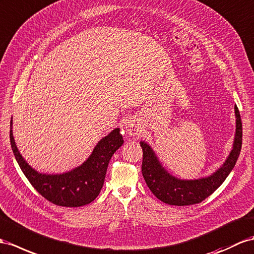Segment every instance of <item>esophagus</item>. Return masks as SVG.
<instances>
[{
  "mask_svg": "<svg viewBox=\"0 0 254 254\" xmlns=\"http://www.w3.org/2000/svg\"><path fill=\"white\" fill-rule=\"evenodd\" d=\"M125 127H126L127 133L131 136L137 135L140 132L139 122L137 119L134 118V117H128L125 122Z\"/></svg>",
  "mask_w": 254,
  "mask_h": 254,
  "instance_id": "34e87169",
  "label": "esophagus"
}]
</instances>
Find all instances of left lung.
<instances>
[{"label":"left lung","mask_w":254,"mask_h":254,"mask_svg":"<svg viewBox=\"0 0 254 254\" xmlns=\"http://www.w3.org/2000/svg\"><path fill=\"white\" fill-rule=\"evenodd\" d=\"M235 109L236 129L232 150L218 170L209 176L197 179H180L168 173L162 165L157 153L146 141H140L142 148L141 173L150 191L160 200L168 205L188 206L200 203L211 195L224 183L226 177L235 166L242 150L243 126L237 106Z\"/></svg>","instance_id":"1"}]
</instances>
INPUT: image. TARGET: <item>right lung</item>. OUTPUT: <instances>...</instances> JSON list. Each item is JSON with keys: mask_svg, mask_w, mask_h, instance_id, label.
Here are the masks:
<instances>
[{"mask_svg": "<svg viewBox=\"0 0 254 254\" xmlns=\"http://www.w3.org/2000/svg\"><path fill=\"white\" fill-rule=\"evenodd\" d=\"M9 138L12 152L30 184L51 203L64 207L84 206L97 197L105 181L109 161L123 145L120 128L116 127L97 142L79 166L62 174H45L32 167L18 150L12 135V117Z\"/></svg>", "mask_w": 254, "mask_h": 254, "instance_id": "right-lung-1", "label": "right lung"}]
</instances>
